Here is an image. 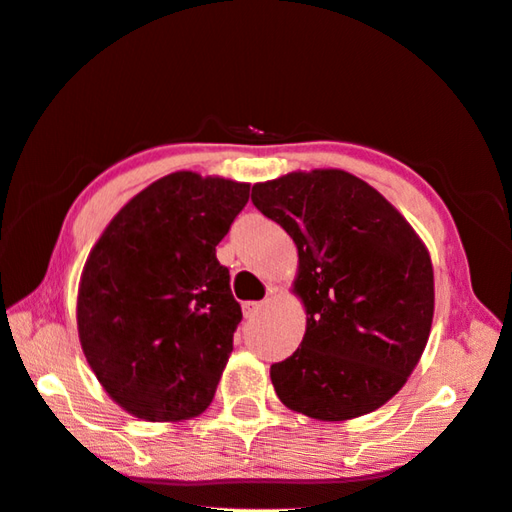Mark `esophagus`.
Masks as SVG:
<instances>
[{"label": "esophagus", "mask_w": 512, "mask_h": 512, "mask_svg": "<svg viewBox=\"0 0 512 512\" xmlns=\"http://www.w3.org/2000/svg\"><path fill=\"white\" fill-rule=\"evenodd\" d=\"M241 307H243V316H246V319H253V316H257L264 310V303H253V300H250V303H243Z\"/></svg>", "instance_id": "esophagus-1"}]
</instances>
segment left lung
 Returning a JSON list of instances; mask_svg holds the SVG:
<instances>
[{
    "mask_svg": "<svg viewBox=\"0 0 512 512\" xmlns=\"http://www.w3.org/2000/svg\"><path fill=\"white\" fill-rule=\"evenodd\" d=\"M253 205L296 243L291 291L307 314L296 353L271 367L278 399L319 421L378 410L415 371L431 335L426 243L383 193L339 168L257 182Z\"/></svg>",
    "mask_w": 512,
    "mask_h": 512,
    "instance_id": "obj_1",
    "label": "left lung"
}]
</instances>
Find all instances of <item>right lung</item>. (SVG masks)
Masks as SVG:
<instances>
[{
    "mask_svg": "<svg viewBox=\"0 0 512 512\" xmlns=\"http://www.w3.org/2000/svg\"><path fill=\"white\" fill-rule=\"evenodd\" d=\"M250 184L177 170L104 227L77 291L79 344L113 401L145 421H184L216 394L241 305L216 246Z\"/></svg>",
    "mask_w": 512,
    "mask_h": 512,
    "instance_id": "obj_1",
    "label": "right lung"
}]
</instances>
